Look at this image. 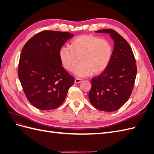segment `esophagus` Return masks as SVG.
<instances>
[{
    "instance_id": "34e87169",
    "label": "esophagus",
    "mask_w": 154,
    "mask_h": 154,
    "mask_svg": "<svg viewBox=\"0 0 154 154\" xmlns=\"http://www.w3.org/2000/svg\"><path fill=\"white\" fill-rule=\"evenodd\" d=\"M82 80L81 79H79V78H76L75 80H74V83H80V82H82Z\"/></svg>"
}]
</instances>
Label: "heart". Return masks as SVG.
<instances>
[{"mask_svg":"<svg viewBox=\"0 0 154 154\" xmlns=\"http://www.w3.org/2000/svg\"><path fill=\"white\" fill-rule=\"evenodd\" d=\"M112 48L109 42L91 35H83L74 39L71 48L63 46L59 51V57L65 69L72 71L80 78L101 72L110 61Z\"/></svg>","mask_w":154,"mask_h":154,"instance_id":"heart-1","label":"heart"}]
</instances>
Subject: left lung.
Instances as JSON below:
<instances>
[{
  "instance_id": "8db88e82",
  "label": "left lung",
  "mask_w": 154,
  "mask_h": 154,
  "mask_svg": "<svg viewBox=\"0 0 154 154\" xmlns=\"http://www.w3.org/2000/svg\"><path fill=\"white\" fill-rule=\"evenodd\" d=\"M96 32L108 33L114 40V50L105 71L92 78L88 97L97 109L113 112L121 108L131 95L137 74L136 60L130 45L111 29Z\"/></svg>"
}]
</instances>
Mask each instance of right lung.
I'll use <instances>...</instances> for the list:
<instances>
[{
	"mask_svg": "<svg viewBox=\"0 0 154 154\" xmlns=\"http://www.w3.org/2000/svg\"><path fill=\"white\" fill-rule=\"evenodd\" d=\"M74 36L68 32L43 31L22 50L18 75L27 99L43 110L57 109L65 100L73 76L62 66L59 51Z\"/></svg>",
	"mask_w": 154,
	"mask_h": 154,
	"instance_id": "obj_1",
	"label": "right lung"
}]
</instances>
